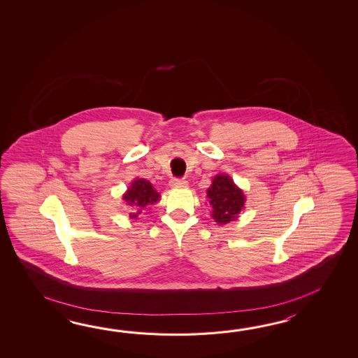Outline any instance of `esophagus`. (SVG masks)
I'll list each match as a JSON object with an SVG mask.
<instances>
[{
  "mask_svg": "<svg viewBox=\"0 0 358 358\" xmlns=\"http://www.w3.org/2000/svg\"><path fill=\"white\" fill-rule=\"evenodd\" d=\"M170 185L171 187H187L188 182L185 179H182V178H173L170 180Z\"/></svg>",
  "mask_w": 358,
  "mask_h": 358,
  "instance_id": "obj_1",
  "label": "esophagus"
}]
</instances>
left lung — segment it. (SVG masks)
Returning <instances> with one entry per match:
<instances>
[{"instance_id": "left-lung-1", "label": "left lung", "mask_w": 358, "mask_h": 358, "mask_svg": "<svg viewBox=\"0 0 358 358\" xmlns=\"http://www.w3.org/2000/svg\"><path fill=\"white\" fill-rule=\"evenodd\" d=\"M207 197L210 198V205L213 206L211 216L221 225L236 220L245 201L243 192L228 176L213 178L211 187L207 189Z\"/></svg>"}]
</instances>
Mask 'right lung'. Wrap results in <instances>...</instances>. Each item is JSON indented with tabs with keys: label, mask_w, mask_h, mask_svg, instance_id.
<instances>
[{
	"label": "right lung",
	"mask_w": 358,
	"mask_h": 358,
	"mask_svg": "<svg viewBox=\"0 0 358 358\" xmlns=\"http://www.w3.org/2000/svg\"><path fill=\"white\" fill-rule=\"evenodd\" d=\"M124 201L131 207L130 217H137L145 207L155 205L160 194L153 189L152 184L145 179H137L131 182L129 189L124 194Z\"/></svg>",
	"instance_id": "obj_1"
}]
</instances>
